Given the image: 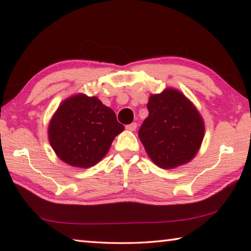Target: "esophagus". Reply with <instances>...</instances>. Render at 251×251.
Segmentation results:
<instances>
[{
  "label": "esophagus",
  "mask_w": 251,
  "mask_h": 251,
  "mask_svg": "<svg viewBox=\"0 0 251 251\" xmlns=\"http://www.w3.org/2000/svg\"><path fill=\"white\" fill-rule=\"evenodd\" d=\"M136 127H137V124H136V123H131V124L126 125V129L130 130V131H134L136 129Z\"/></svg>",
  "instance_id": "obj_1"
}]
</instances>
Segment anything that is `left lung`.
Returning a JSON list of instances; mask_svg holds the SVG:
<instances>
[{
	"instance_id": "1",
	"label": "left lung",
	"mask_w": 251,
	"mask_h": 251,
	"mask_svg": "<svg viewBox=\"0 0 251 251\" xmlns=\"http://www.w3.org/2000/svg\"><path fill=\"white\" fill-rule=\"evenodd\" d=\"M148 116L138 130L148 156L161 168H175L197 154L203 138V122L180 92L165 90L151 95Z\"/></svg>"
}]
</instances>
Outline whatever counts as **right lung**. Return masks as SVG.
Returning a JSON list of instances; mask_svg holds the SVG:
<instances>
[{"label": "right lung", "instance_id": "right-lung-1", "mask_svg": "<svg viewBox=\"0 0 251 251\" xmlns=\"http://www.w3.org/2000/svg\"><path fill=\"white\" fill-rule=\"evenodd\" d=\"M124 130L115 113L97 97L79 94L57 108L49 126L50 146L66 164L94 166L108 151L115 136Z\"/></svg>", "mask_w": 251, "mask_h": 251}]
</instances>
